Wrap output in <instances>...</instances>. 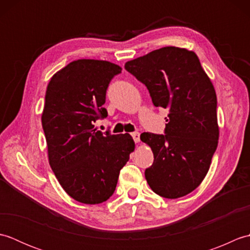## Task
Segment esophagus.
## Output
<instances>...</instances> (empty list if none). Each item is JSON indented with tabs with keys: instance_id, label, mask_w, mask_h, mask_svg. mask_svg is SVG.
<instances>
[{
	"instance_id": "1",
	"label": "esophagus",
	"mask_w": 250,
	"mask_h": 250,
	"mask_svg": "<svg viewBox=\"0 0 250 250\" xmlns=\"http://www.w3.org/2000/svg\"><path fill=\"white\" fill-rule=\"evenodd\" d=\"M131 135H132V137H133V140H134V142L135 143H140V141H141V139H140V133L139 132H133V133H131Z\"/></svg>"
}]
</instances>
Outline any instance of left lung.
Here are the masks:
<instances>
[{
    "label": "left lung",
    "mask_w": 250,
    "mask_h": 250,
    "mask_svg": "<svg viewBox=\"0 0 250 250\" xmlns=\"http://www.w3.org/2000/svg\"><path fill=\"white\" fill-rule=\"evenodd\" d=\"M125 70L147 87L157 107L168 108L166 135L143 133L153 163L145 177L153 192L177 199L198 188L219 139L217 97L193 51L163 47L128 61Z\"/></svg>",
    "instance_id": "left-lung-1"
}]
</instances>
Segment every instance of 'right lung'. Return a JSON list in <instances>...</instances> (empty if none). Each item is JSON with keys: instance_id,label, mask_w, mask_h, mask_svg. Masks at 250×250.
I'll use <instances>...</instances> for the list:
<instances>
[{"instance_id": "right-lung-1", "label": "right lung", "mask_w": 250, "mask_h": 250, "mask_svg": "<svg viewBox=\"0 0 250 250\" xmlns=\"http://www.w3.org/2000/svg\"><path fill=\"white\" fill-rule=\"evenodd\" d=\"M122 68L108 61L79 59L58 71L47 86L42 125L48 161L65 192L81 203L100 204L116 189L135 144L131 135L94 128L106 90Z\"/></svg>"}]
</instances>
